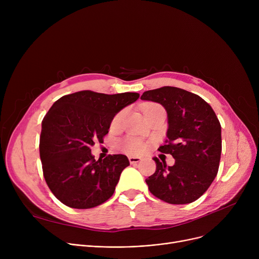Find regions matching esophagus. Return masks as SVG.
I'll use <instances>...</instances> for the list:
<instances>
[{"mask_svg": "<svg viewBox=\"0 0 259 259\" xmlns=\"http://www.w3.org/2000/svg\"><path fill=\"white\" fill-rule=\"evenodd\" d=\"M142 160L141 157H137V156H129V161L131 165H134V164H138V162H140Z\"/></svg>", "mask_w": 259, "mask_h": 259, "instance_id": "obj_1", "label": "esophagus"}]
</instances>
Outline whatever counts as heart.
I'll list each match as a JSON object with an SVG mask.
<instances>
[{
  "mask_svg": "<svg viewBox=\"0 0 259 259\" xmlns=\"http://www.w3.org/2000/svg\"><path fill=\"white\" fill-rule=\"evenodd\" d=\"M157 108H161V107L157 104H148L144 108V114L148 113L151 110H154V109H157ZM125 113H126L125 110H121L114 115V117L111 121V128H117L120 126L122 118H124V116H125ZM119 146H120L122 151H125L127 153H131V154L141 153L144 151V149H145L144 143L141 140L135 139V138H126L125 140H122L120 142Z\"/></svg>",
  "mask_w": 259,
  "mask_h": 259,
  "instance_id": "1",
  "label": "heart"
}]
</instances>
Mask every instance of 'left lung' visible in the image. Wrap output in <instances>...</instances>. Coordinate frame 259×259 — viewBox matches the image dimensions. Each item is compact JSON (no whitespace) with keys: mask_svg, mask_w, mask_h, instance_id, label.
I'll list each match as a JSON object with an SVG mask.
<instances>
[{"mask_svg":"<svg viewBox=\"0 0 259 259\" xmlns=\"http://www.w3.org/2000/svg\"><path fill=\"white\" fill-rule=\"evenodd\" d=\"M144 101L159 103L168 114L166 145L158 151L171 154L173 166L154 157L156 170L146 180L150 192L173 205L193 202L205 193L219 172L222 127L212 107L197 94L165 86L148 90Z\"/></svg>","mask_w":259,"mask_h":259,"instance_id":"1","label":"left lung"}]
</instances>
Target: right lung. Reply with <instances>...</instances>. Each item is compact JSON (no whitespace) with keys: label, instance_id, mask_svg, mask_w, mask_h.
Segmentation results:
<instances>
[{"label":"right lung","instance_id":"add662e5","mask_svg":"<svg viewBox=\"0 0 259 259\" xmlns=\"http://www.w3.org/2000/svg\"><path fill=\"white\" fill-rule=\"evenodd\" d=\"M139 98L135 92L83 90L51 106L42 121L39 157L49 189L64 205L90 209L113 195L128 157L109 154L95 160L90 148L95 141L103 142L114 115Z\"/></svg>","mask_w":259,"mask_h":259}]
</instances>
